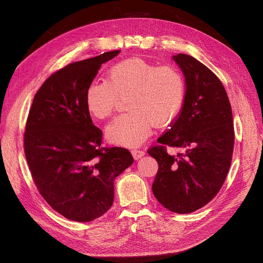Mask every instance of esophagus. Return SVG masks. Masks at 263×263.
<instances>
[{
    "instance_id": "1",
    "label": "esophagus",
    "mask_w": 263,
    "mask_h": 263,
    "mask_svg": "<svg viewBox=\"0 0 263 263\" xmlns=\"http://www.w3.org/2000/svg\"><path fill=\"white\" fill-rule=\"evenodd\" d=\"M132 155H133L135 160H138V159H140V158H142V157L145 156V151L138 150V149H134V150H132Z\"/></svg>"
}]
</instances>
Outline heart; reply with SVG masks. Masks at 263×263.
Returning <instances> with one entry per match:
<instances>
[{"instance_id":"heart-1","label":"heart","mask_w":263,"mask_h":263,"mask_svg":"<svg viewBox=\"0 0 263 263\" xmlns=\"http://www.w3.org/2000/svg\"><path fill=\"white\" fill-rule=\"evenodd\" d=\"M185 94V79L176 67L129 58L110 67L106 81L87 86L85 105L93 117L104 119L112 114L118 98L127 95L125 105L129 112L114 118L105 136L112 144L136 147L148 138L154 126L169 125L179 116Z\"/></svg>"}]
</instances>
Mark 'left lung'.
Returning <instances> with one entry per match:
<instances>
[{
  "label": "left lung",
  "mask_w": 263,
  "mask_h": 263,
  "mask_svg": "<svg viewBox=\"0 0 263 263\" xmlns=\"http://www.w3.org/2000/svg\"><path fill=\"white\" fill-rule=\"evenodd\" d=\"M172 59L185 79L181 113L148 150L159 165L153 192L166 210L189 214L211 202L224 184L234 150L232 106L219 79L192 55ZM164 145L183 149L169 155Z\"/></svg>",
  "instance_id": "1"
}]
</instances>
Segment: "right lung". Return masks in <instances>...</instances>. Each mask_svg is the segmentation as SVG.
<instances>
[{
  "mask_svg": "<svg viewBox=\"0 0 263 263\" xmlns=\"http://www.w3.org/2000/svg\"><path fill=\"white\" fill-rule=\"evenodd\" d=\"M121 52H104L50 76L35 95L24 149L39 193L68 219L92 221L114 201V181L134 162L125 148L102 147V132L85 105V92L102 63Z\"/></svg>",
  "mask_w": 263,
  "mask_h": 263,
  "instance_id": "right-lung-1",
  "label": "right lung"
}]
</instances>
